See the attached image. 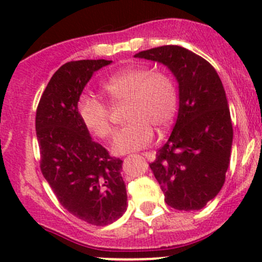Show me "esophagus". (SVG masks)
Masks as SVG:
<instances>
[{
  "label": "esophagus",
  "instance_id": "1",
  "mask_svg": "<svg viewBox=\"0 0 262 262\" xmlns=\"http://www.w3.org/2000/svg\"><path fill=\"white\" fill-rule=\"evenodd\" d=\"M142 156H144V157L148 158V160H153V156H152V153H150V152H144V153H142Z\"/></svg>",
  "mask_w": 262,
  "mask_h": 262
}]
</instances>
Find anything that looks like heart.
I'll return each mask as SVG.
<instances>
[{
	"label": "heart",
	"instance_id": "heart-1",
	"mask_svg": "<svg viewBox=\"0 0 262 262\" xmlns=\"http://www.w3.org/2000/svg\"><path fill=\"white\" fill-rule=\"evenodd\" d=\"M113 101L128 100L129 123L118 129L112 149L116 155L142 149L152 142L153 127L167 128L178 112V90L162 72L147 67H134L112 76L102 84ZM77 113L87 130L97 138L112 134L109 107L100 97L83 94L77 101Z\"/></svg>",
	"mask_w": 262,
	"mask_h": 262
}]
</instances>
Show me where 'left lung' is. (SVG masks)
Returning a JSON list of instances; mask_svg holds the SVG:
<instances>
[{
  "mask_svg": "<svg viewBox=\"0 0 262 262\" xmlns=\"http://www.w3.org/2000/svg\"><path fill=\"white\" fill-rule=\"evenodd\" d=\"M136 58L162 63L179 83V114L168 141L149 163L167 205L199 210L221 191L233 129L226 91L209 62L189 49L163 46Z\"/></svg>",
  "mask_w": 262,
  "mask_h": 262,
  "instance_id": "left-lung-1",
  "label": "left lung"
}]
</instances>
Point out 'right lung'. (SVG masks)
Instances as JSON below:
<instances>
[{"label": "right lung", "mask_w": 262, "mask_h": 262, "mask_svg": "<svg viewBox=\"0 0 262 262\" xmlns=\"http://www.w3.org/2000/svg\"><path fill=\"white\" fill-rule=\"evenodd\" d=\"M112 60L63 64L50 78L36 110L40 170L63 208L86 223L107 226L126 210L123 161L92 141L77 113L87 82Z\"/></svg>", "instance_id": "obj_1"}]
</instances>
